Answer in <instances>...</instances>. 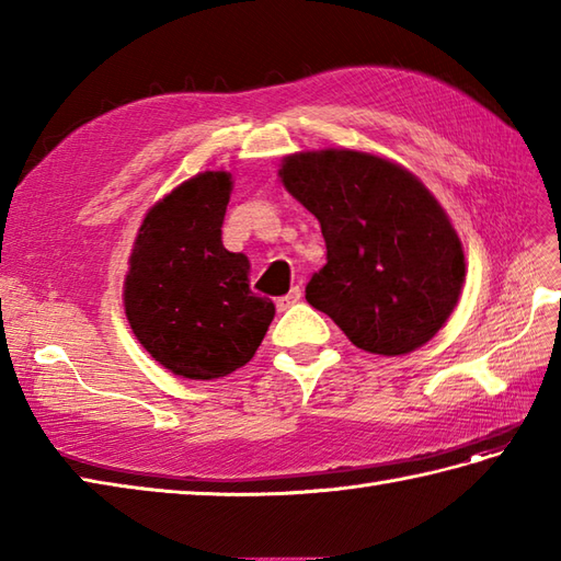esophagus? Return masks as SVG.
<instances>
[{
  "label": "esophagus",
  "instance_id": "1",
  "mask_svg": "<svg viewBox=\"0 0 561 561\" xmlns=\"http://www.w3.org/2000/svg\"><path fill=\"white\" fill-rule=\"evenodd\" d=\"M301 299V289L299 287H291L289 294H284L277 299V311H287V308H291L296 301Z\"/></svg>",
  "mask_w": 561,
  "mask_h": 561
}]
</instances>
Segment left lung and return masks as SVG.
Segmentation results:
<instances>
[{"label": "left lung", "mask_w": 561, "mask_h": 561, "mask_svg": "<svg viewBox=\"0 0 561 561\" xmlns=\"http://www.w3.org/2000/svg\"><path fill=\"white\" fill-rule=\"evenodd\" d=\"M279 178L320 221L328 248L306 301L352 344L398 356L444 328L465 282L462 245L444 207L408 169L374 153L323 149L287 157Z\"/></svg>", "instance_id": "1"}]
</instances>
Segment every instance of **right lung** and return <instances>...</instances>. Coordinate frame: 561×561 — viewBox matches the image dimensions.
<instances>
[{"instance_id": "add662e5", "label": "right lung", "mask_w": 561, "mask_h": 561, "mask_svg": "<svg viewBox=\"0 0 561 561\" xmlns=\"http://www.w3.org/2000/svg\"><path fill=\"white\" fill-rule=\"evenodd\" d=\"M231 173L205 171L153 205L139 226L125 277V313L171 374L211 380L245 366L274 318L250 291V262L221 243Z\"/></svg>"}]
</instances>
